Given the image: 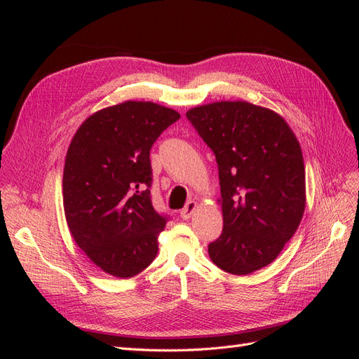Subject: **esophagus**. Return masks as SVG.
I'll list each match as a JSON object with an SVG mask.
<instances>
[{
    "label": "esophagus",
    "mask_w": 359,
    "mask_h": 359,
    "mask_svg": "<svg viewBox=\"0 0 359 359\" xmlns=\"http://www.w3.org/2000/svg\"><path fill=\"white\" fill-rule=\"evenodd\" d=\"M196 208H198V203H196L195 201H189V202L186 203L184 208L180 211V217H182L183 219L191 218V217L194 215V212L196 211Z\"/></svg>",
    "instance_id": "obj_1"
}]
</instances>
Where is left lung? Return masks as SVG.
Wrapping results in <instances>:
<instances>
[{
  "instance_id": "1",
  "label": "left lung",
  "mask_w": 359,
  "mask_h": 359,
  "mask_svg": "<svg viewBox=\"0 0 359 359\" xmlns=\"http://www.w3.org/2000/svg\"><path fill=\"white\" fill-rule=\"evenodd\" d=\"M214 151L224 227L208 246L215 265L233 275L268 266L297 231L306 210L299 142L279 113L244 100L186 111Z\"/></svg>"
}]
</instances>
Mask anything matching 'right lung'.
<instances>
[{
  "mask_svg": "<svg viewBox=\"0 0 359 359\" xmlns=\"http://www.w3.org/2000/svg\"><path fill=\"white\" fill-rule=\"evenodd\" d=\"M180 113L126 100L90 115L67 151L62 196L69 233L103 272L126 279L151 265L165 227L151 203L149 149Z\"/></svg>",
  "mask_w": 359,
  "mask_h": 359,
  "instance_id": "add662e5",
  "label": "right lung"
}]
</instances>
